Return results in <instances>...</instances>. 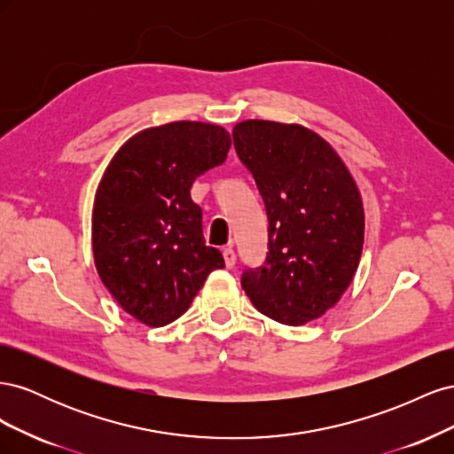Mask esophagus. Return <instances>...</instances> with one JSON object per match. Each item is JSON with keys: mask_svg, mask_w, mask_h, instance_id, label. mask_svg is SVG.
Instances as JSON below:
<instances>
[{"mask_svg": "<svg viewBox=\"0 0 454 454\" xmlns=\"http://www.w3.org/2000/svg\"><path fill=\"white\" fill-rule=\"evenodd\" d=\"M223 259H225V267L232 269L237 263V254L232 248H223Z\"/></svg>", "mask_w": 454, "mask_h": 454, "instance_id": "esophagus-1", "label": "esophagus"}]
</instances>
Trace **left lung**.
Wrapping results in <instances>:
<instances>
[{"instance_id":"left-lung-1","label":"left lung","mask_w":454,"mask_h":454,"mask_svg":"<svg viewBox=\"0 0 454 454\" xmlns=\"http://www.w3.org/2000/svg\"><path fill=\"white\" fill-rule=\"evenodd\" d=\"M269 219L265 263L242 272L254 307L286 325L332 309L350 286L364 248V204L345 162L318 134L250 119L232 129Z\"/></svg>"}]
</instances>
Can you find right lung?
<instances>
[{
  "label": "right lung",
  "instance_id": "1",
  "mask_svg": "<svg viewBox=\"0 0 454 454\" xmlns=\"http://www.w3.org/2000/svg\"><path fill=\"white\" fill-rule=\"evenodd\" d=\"M229 147V132L210 122L145 129L121 145L96 189V270L121 309L149 327L180 318L208 274L225 267L204 242L191 185Z\"/></svg>",
  "mask_w": 454,
  "mask_h": 454
}]
</instances>
